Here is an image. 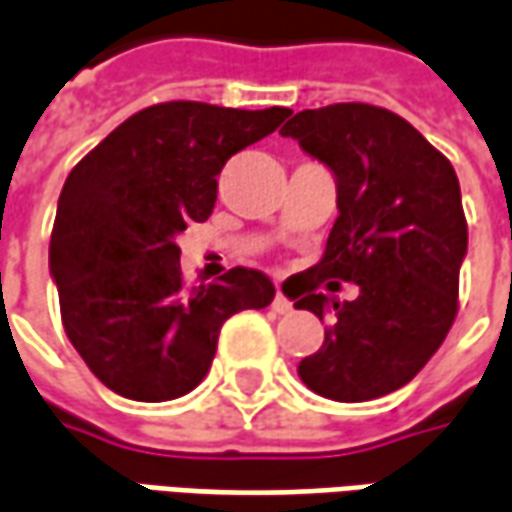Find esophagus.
Wrapping results in <instances>:
<instances>
[{"mask_svg": "<svg viewBox=\"0 0 512 512\" xmlns=\"http://www.w3.org/2000/svg\"><path fill=\"white\" fill-rule=\"evenodd\" d=\"M271 308H274L277 314H291V311H294V302L288 300L283 291H277V297H274V302H271Z\"/></svg>", "mask_w": 512, "mask_h": 512, "instance_id": "1", "label": "esophagus"}]
</instances>
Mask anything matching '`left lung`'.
Returning a JSON list of instances; mask_svg holds the SVG:
<instances>
[{
	"instance_id": "left-lung-1",
	"label": "left lung",
	"mask_w": 512,
	"mask_h": 512,
	"mask_svg": "<svg viewBox=\"0 0 512 512\" xmlns=\"http://www.w3.org/2000/svg\"><path fill=\"white\" fill-rule=\"evenodd\" d=\"M333 173L339 218L325 257L297 274L294 308L330 319L325 342L302 358V384L358 403L409 384L457 316L468 252L457 173L403 117L367 103L294 114L280 131ZM319 279L359 285L353 303L314 295Z\"/></svg>"
}]
</instances>
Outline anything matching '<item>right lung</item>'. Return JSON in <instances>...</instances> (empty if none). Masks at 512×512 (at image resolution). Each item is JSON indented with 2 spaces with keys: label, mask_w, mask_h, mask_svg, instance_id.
Here are the masks:
<instances>
[{
  "label": "right lung",
  "mask_w": 512,
  "mask_h": 512,
  "mask_svg": "<svg viewBox=\"0 0 512 512\" xmlns=\"http://www.w3.org/2000/svg\"><path fill=\"white\" fill-rule=\"evenodd\" d=\"M288 114L159 103L117 125L66 176L50 274L69 342L111 392L182 398L204 381L229 316L274 300L271 280L255 269L187 285L176 238L210 218L229 156Z\"/></svg>",
  "instance_id": "right-lung-1"
}]
</instances>
